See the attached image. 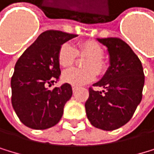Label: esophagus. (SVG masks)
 Masks as SVG:
<instances>
[{"label": "esophagus", "mask_w": 154, "mask_h": 154, "mask_svg": "<svg viewBox=\"0 0 154 154\" xmlns=\"http://www.w3.org/2000/svg\"><path fill=\"white\" fill-rule=\"evenodd\" d=\"M72 90H73V92L75 93V92L76 90H78V87H75V86H73V87H72Z\"/></svg>", "instance_id": "esophagus-1"}]
</instances>
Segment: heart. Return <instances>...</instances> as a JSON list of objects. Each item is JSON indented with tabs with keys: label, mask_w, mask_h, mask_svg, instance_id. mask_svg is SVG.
Here are the masks:
<instances>
[{
	"label": "heart",
	"mask_w": 154,
	"mask_h": 154,
	"mask_svg": "<svg viewBox=\"0 0 154 154\" xmlns=\"http://www.w3.org/2000/svg\"><path fill=\"white\" fill-rule=\"evenodd\" d=\"M76 53L89 57L84 65L87 69L71 68L66 70L62 74V80L64 82L73 86H81L96 79V72L101 74L105 71L106 64L102 60L103 49L97 42L93 41L80 42L75 50L69 43L62 44L57 53V60L60 65L63 68L72 66L75 60Z\"/></svg>",
	"instance_id": "1"
}]
</instances>
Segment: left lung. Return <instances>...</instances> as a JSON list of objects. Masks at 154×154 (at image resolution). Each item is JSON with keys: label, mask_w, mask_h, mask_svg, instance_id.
I'll return each mask as SVG.
<instances>
[{"label": "left lung", "mask_w": 154, "mask_h": 154, "mask_svg": "<svg viewBox=\"0 0 154 154\" xmlns=\"http://www.w3.org/2000/svg\"><path fill=\"white\" fill-rule=\"evenodd\" d=\"M97 41L107 47L110 66L103 78L94 84L104 90L89 89L86 115L94 127L113 131L133 117L141 102L145 76L140 60L122 39L107 38Z\"/></svg>", "instance_id": "obj_1"}]
</instances>
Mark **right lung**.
<instances>
[{
	"label": "right lung",
	"instance_id": "1",
	"mask_svg": "<svg viewBox=\"0 0 154 154\" xmlns=\"http://www.w3.org/2000/svg\"><path fill=\"white\" fill-rule=\"evenodd\" d=\"M75 37L62 31H45L16 62L11 79V102L20 120L28 128L45 130L60 120L64 105L72 97V87L68 83L49 87L60 75L58 50Z\"/></svg>",
	"mask_w": 154,
	"mask_h": 154
}]
</instances>
